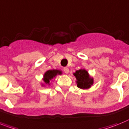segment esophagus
Returning a JSON list of instances; mask_svg holds the SVG:
<instances>
[{
    "label": "esophagus",
    "mask_w": 129,
    "mask_h": 129,
    "mask_svg": "<svg viewBox=\"0 0 129 129\" xmlns=\"http://www.w3.org/2000/svg\"><path fill=\"white\" fill-rule=\"evenodd\" d=\"M63 71H64V72L66 74H68V73H69V68L66 67V68H63Z\"/></svg>",
    "instance_id": "esophagus-1"
}]
</instances>
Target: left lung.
<instances>
[{
	"instance_id": "1",
	"label": "left lung",
	"mask_w": 129,
	"mask_h": 129,
	"mask_svg": "<svg viewBox=\"0 0 129 129\" xmlns=\"http://www.w3.org/2000/svg\"><path fill=\"white\" fill-rule=\"evenodd\" d=\"M74 75L76 79V84L77 87L81 89H89L93 85L94 83L93 77H91L84 68H81L79 70H77Z\"/></svg>"
}]
</instances>
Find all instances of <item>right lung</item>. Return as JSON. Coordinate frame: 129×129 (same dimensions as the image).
<instances>
[{
	"instance_id": "add662e5",
	"label": "right lung",
	"mask_w": 129,
	"mask_h": 129,
	"mask_svg": "<svg viewBox=\"0 0 129 129\" xmlns=\"http://www.w3.org/2000/svg\"><path fill=\"white\" fill-rule=\"evenodd\" d=\"M61 74H62V71L60 70L53 69V70H48L43 75L42 79L44 83H41V85L43 87H46V85L49 86L52 83L53 79H55L57 75H61Z\"/></svg>"
}]
</instances>
